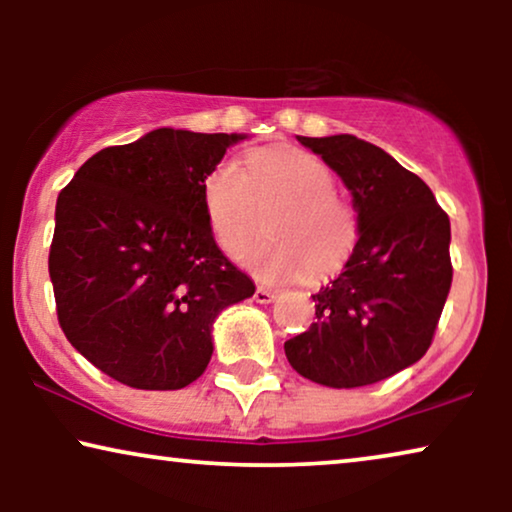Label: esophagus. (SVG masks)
Returning a JSON list of instances; mask_svg holds the SVG:
<instances>
[{"instance_id": "34e87169", "label": "esophagus", "mask_w": 512, "mask_h": 512, "mask_svg": "<svg viewBox=\"0 0 512 512\" xmlns=\"http://www.w3.org/2000/svg\"><path fill=\"white\" fill-rule=\"evenodd\" d=\"M275 298H277V291L265 289V286H258L256 293H254V300H256V303H261V305L272 303V300H275Z\"/></svg>"}]
</instances>
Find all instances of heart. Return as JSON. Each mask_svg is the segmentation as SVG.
Returning a JSON list of instances; mask_svg holds the SVG:
<instances>
[{
  "label": "heart",
  "instance_id": "obj_1",
  "mask_svg": "<svg viewBox=\"0 0 512 512\" xmlns=\"http://www.w3.org/2000/svg\"><path fill=\"white\" fill-rule=\"evenodd\" d=\"M202 209L216 244L235 256L258 233L261 212L272 216L268 240L242 251V263L261 282L326 279L345 268L359 240V219L335 191L326 163L296 146H263L247 153V172L235 160L216 163L202 181Z\"/></svg>",
  "mask_w": 512,
  "mask_h": 512
}]
</instances>
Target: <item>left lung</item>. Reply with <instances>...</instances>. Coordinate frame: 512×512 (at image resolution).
<instances>
[{
  "mask_svg": "<svg viewBox=\"0 0 512 512\" xmlns=\"http://www.w3.org/2000/svg\"><path fill=\"white\" fill-rule=\"evenodd\" d=\"M352 193L359 240L314 293L317 321L284 342L296 373L333 389L375 384L431 347L452 284L450 219L417 174L354 135L298 137Z\"/></svg>",
  "mask_w": 512,
  "mask_h": 512,
  "instance_id": "8db88e82",
  "label": "left lung"
}]
</instances>
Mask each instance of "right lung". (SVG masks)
<instances>
[{"label": "right lung", "mask_w": 512, "mask_h": 512, "mask_svg": "<svg viewBox=\"0 0 512 512\" xmlns=\"http://www.w3.org/2000/svg\"><path fill=\"white\" fill-rule=\"evenodd\" d=\"M240 139L158 128L97 151L60 191L48 254L58 321L104 375L188 387L212 359L214 319L254 296L202 209V181Z\"/></svg>", "instance_id": "add662e5"}]
</instances>
